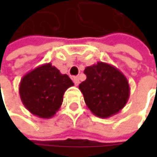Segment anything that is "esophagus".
I'll list each match as a JSON object with an SVG mask.
<instances>
[{
	"label": "esophagus",
	"mask_w": 157,
	"mask_h": 157,
	"mask_svg": "<svg viewBox=\"0 0 157 157\" xmlns=\"http://www.w3.org/2000/svg\"><path fill=\"white\" fill-rule=\"evenodd\" d=\"M73 82H74V84H75L76 86H78V84H79V78L78 77H73Z\"/></svg>",
	"instance_id": "34e87169"
}]
</instances>
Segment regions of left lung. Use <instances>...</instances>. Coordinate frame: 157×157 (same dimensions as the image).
Masks as SVG:
<instances>
[{"label": "left lung", "mask_w": 157, "mask_h": 157, "mask_svg": "<svg viewBox=\"0 0 157 157\" xmlns=\"http://www.w3.org/2000/svg\"><path fill=\"white\" fill-rule=\"evenodd\" d=\"M86 79L78 86L84 100L94 115L109 118L127 104L130 95L128 81L123 73L109 63L98 62L87 66Z\"/></svg>", "instance_id": "1"}]
</instances>
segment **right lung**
Returning <instances> with one entry per match:
<instances>
[{
  "label": "right lung",
  "mask_w": 157,
  "mask_h": 157,
  "mask_svg": "<svg viewBox=\"0 0 157 157\" xmlns=\"http://www.w3.org/2000/svg\"><path fill=\"white\" fill-rule=\"evenodd\" d=\"M74 86L68 75L52 63L42 64L22 77L19 85L21 102L32 114L43 119L53 117L63 102L64 92Z\"/></svg>",
  "instance_id": "obj_1"
}]
</instances>
